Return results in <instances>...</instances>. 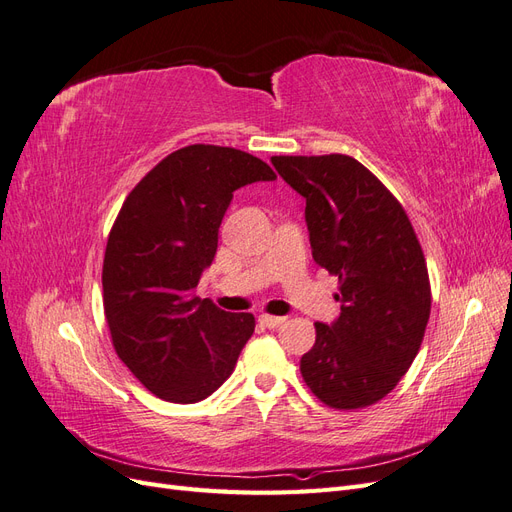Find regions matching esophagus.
I'll return each mask as SVG.
<instances>
[{"mask_svg":"<svg viewBox=\"0 0 512 512\" xmlns=\"http://www.w3.org/2000/svg\"><path fill=\"white\" fill-rule=\"evenodd\" d=\"M258 320H260L262 327H267V329H277L280 324L286 322V318H282V316H269V314H262Z\"/></svg>","mask_w":512,"mask_h":512,"instance_id":"obj_1","label":"esophagus"}]
</instances>
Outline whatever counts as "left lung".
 Masks as SVG:
<instances>
[{"label":"left lung","instance_id":"left-lung-1","mask_svg":"<svg viewBox=\"0 0 512 512\" xmlns=\"http://www.w3.org/2000/svg\"><path fill=\"white\" fill-rule=\"evenodd\" d=\"M305 198L312 256L337 277L342 314L316 322L301 376L322 404L359 410L389 395L421 348L431 312L427 262L399 200L361 162L273 156Z\"/></svg>","mask_w":512,"mask_h":512}]
</instances>
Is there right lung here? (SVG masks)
Masks as SVG:
<instances>
[{
    "mask_svg": "<svg viewBox=\"0 0 512 512\" xmlns=\"http://www.w3.org/2000/svg\"><path fill=\"white\" fill-rule=\"evenodd\" d=\"M273 179L267 162L241 149L188 145L123 203L104 252V316L117 356L156 397L196 404L235 369L254 316L224 312L194 290L232 192Z\"/></svg>",
    "mask_w": 512,
    "mask_h": 512,
    "instance_id": "right-lung-1",
    "label": "right lung"
}]
</instances>
